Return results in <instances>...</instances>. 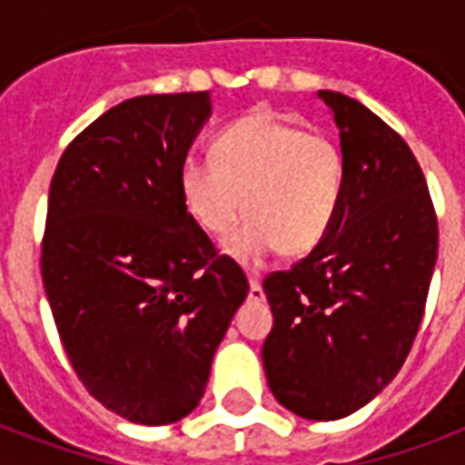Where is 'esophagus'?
Instances as JSON below:
<instances>
[{
  "mask_svg": "<svg viewBox=\"0 0 465 465\" xmlns=\"http://www.w3.org/2000/svg\"><path fill=\"white\" fill-rule=\"evenodd\" d=\"M249 302H263V289H262V283L256 282V279H252L249 282Z\"/></svg>",
  "mask_w": 465,
  "mask_h": 465,
  "instance_id": "esophagus-1",
  "label": "esophagus"
}]
</instances>
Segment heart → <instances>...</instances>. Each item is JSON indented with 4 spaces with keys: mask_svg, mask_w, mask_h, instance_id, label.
<instances>
[{
    "mask_svg": "<svg viewBox=\"0 0 465 465\" xmlns=\"http://www.w3.org/2000/svg\"><path fill=\"white\" fill-rule=\"evenodd\" d=\"M209 162L183 163L179 196L212 239L229 236L243 212L252 216L226 242L233 262L262 266L276 246L302 256L326 236L343 192V156L329 136L253 112L213 139Z\"/></svg>",
    "mask_w": 465,
    "mask_h": 465,
    "instance_id": "heart-1",
    "label": "heart"
}]
</instances>
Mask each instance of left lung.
I'll use <instances>...</instances> for the list:
<instances>
[{"instance_id": "8db88e82", "label": "left lung", "mask_w": 465, "mask_h": 465, "mask_svg": "<svg viewBox=\"0 0 465 465\" xmlns=\"http://www.w3.org/2000/svg\"><path fill=\"white\" fill-rule=\"evenodd\" d=\"M341 129L343 192L319 246L263 279L269 389L296 416L336 420L379 396L419 333L439 219L411 146L371 109L319 92Z\"/></svg>"}]
</instances>
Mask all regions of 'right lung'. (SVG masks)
Here are the masks:
<instances>
[{
	"label": "right lung",
	"instance_id": "add662e5",
	"mask_svg": "<svg viewBox=\"0 0 465 465\" xmlns=\"http://www.w3.org/2000/svg\"><path fill=\"white\" fill-rule=\"evenodd\" d=\"M206 92L134 96L69 142L49 186L42 282L84 389L166 426L203 396L249 282L186 216L179 172Z\"/></svg>",
	"mask_w": 465,
	"mask_h": 465
}]
</instances>
